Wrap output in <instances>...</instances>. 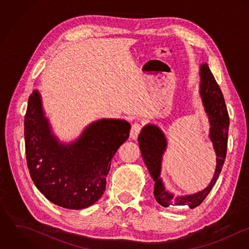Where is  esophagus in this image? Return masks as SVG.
Here are the masks:
<instances>
[{
  "mask_svg": "<svg viewBox=\"0 0 249 249\" xmlns=\"http://www.w3.org/2000/svg\"><path fill=\"white\" fill-rule=\"evenodd\" d=\"M141 131H142V125L140 123H138V122L134 123L132 125V128H131V131H130L131 139L132 140H137L139 135H140V133H141Z\"/></svg>",
  "mask_w": 249,
  "mask_h": 249,
  "instance_id": "esophagus-1",
  "label": "esophagus"
}]
</instances>
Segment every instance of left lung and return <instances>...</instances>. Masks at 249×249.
<instances>
[{"mask_svg": "<svg viewBox=\"0 0 249 249\" xmlns=\"http://www.w3.org/2000/svg\"><path fill=\"white\" fill-rule=\"evenodd\" d=\"M199 88L202 104L210 122L209 137L216 155L215 171L211 183L206 189L191 196H177L165 190L163 182L160 177L161 159L167 144L164 134L156 125L148 124L143 127L138 139L143 161L152 179L155 181L154 196L162 207L188 206L191 209L196 208L207 197L214 186L226 158L229 115L223 94L207 63L200 65Z\"/></svg>", "mask_w": 249, "mask_h": 249, "instance_id": "left-lung-1", "label": "left lung"}]
</instances>
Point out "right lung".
<instances>
[{"instance_id": "1", "label": "right lung", "mask_w": 249, "mask_h": 249, "mask_svg": "<svg viewBox=\"0 0 249 249\" xmlns=\"http://www.w3.org/2000/svg\"><path fill=\"white\" fill-rule=\"evenodd\" d=\"M26 158L32 180L52 203L70 210L93 205L103 196L110 160L129 138L131 125L121 119H101L89 125L72 143L52 133L35 90L24 121Z\"/></svg>"}]
</instances>
